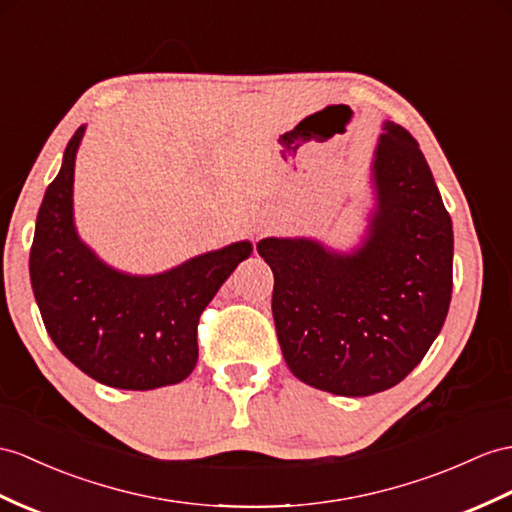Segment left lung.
<instances>
[{"label": "left lung", "instance_id": "8db88e82", "mask_svg": "<svg viewBox=\"0 0 512 512\" xmlns=\"http://www.w3.org/2000/svg\"><path fill=\"white\" fill-rule=\"evenodd\" d=\"M373 149V208L341 252L308 236L256 249L273 271L282 356L304 384L343 397L391 389L439 336L452 299L454 232L419 143L384 121Z\"/></svg>", "mask_w": 512, "mask_h": 512}]
</instances>
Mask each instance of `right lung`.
I'll return each mask as SVG.
<instances>
[{"mask_svg":"<svg viewBox=\"0 0 512 512\" xmlns=\"http://www.w3.org/2000/svg\"><path fill=\"white\" fill-rule=\"evenodd\" d=\"M84 130L67 143L36 217L30 280L45 330L73 365L112 389L178 384L197 363L199 315L254 247L236 241L154 276L106 265L73 221V171Z\"/></svg>","mask_w":512,"mask_h":512,"instance_id":"right-lung-1","label":"right lung"}]
</instances>
